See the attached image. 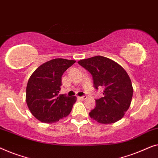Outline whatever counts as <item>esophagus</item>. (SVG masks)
I'll return each mask as SVG.
<instances>
[{
  "label": "esophagus",
  "instance_id": "1",
  "mask_svg": "<svg viewBox=\"0 0 158 158\" xmlns=\"http://www.w3.org/2000/svg\"><path fill=\"white\" fill-rule=\"evenodd\" d=\"M77 98L79 99H81V100H84V99H86L87 98V97L86 96H82V97H77Z\"/></svg>",
  "mask_w": 158,
  "mask_h": 158
}]
</instances>
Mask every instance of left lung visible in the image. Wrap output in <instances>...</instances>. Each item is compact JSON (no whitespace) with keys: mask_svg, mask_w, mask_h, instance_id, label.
<instances>
[{"mask_svg":"<svg viewBox=\"0 0 158 158\" xmlns=\"http://www.w3.org/2000/svg\"><path fill=\"white\" fill-rule=\"evenodd\" d=\"M78 64L92 75L96 89L104 88V97L96 99V106L89 112L91 118L102 124L121 119L130 107L133 94L126 71L112 59L102 56L80 60Z\"/></svg>","mask_w":158,"mask_h":158,"instance_id":"obj_1","label":"left lung"}]
</instances>
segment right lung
Masks as SVG:
<instances>
[{
  "label": "right lung",
  "mask_w": 158,
  "mask_h": 158,
  "mask_svg": "<svg viewBox=\"0 0 158 158\" xmlns=\"http://www.w3.org/2000/svg\"><path fill=\"white\" fill-rule=\"evenodd\" d=\"M76 61L54 59L39 66L28 79L26 100L28 107L39 121L53 123L68 116L77 97L59 94L64 72Z\"/></svg>",
  "instance_id": "obj_1"
}]
</instances>
